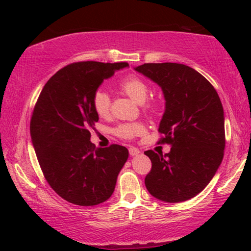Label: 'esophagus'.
<instances>
[{"label": "esophagus", "mask_w": 251, "mask_h": 251, "mask_svg": "<svg viewBox=\"0 0 251 251\" xmlns=\"http://www.w3.org/2000/svg\"><path fill=\"white\" fill-rule=\"evenodd\" d=\"M129 154L131 156L138 155V154H140V151L138 149H136V147H130V149H129Z\"/></svg>", "instance_id": "34e87169"}]
</instances>
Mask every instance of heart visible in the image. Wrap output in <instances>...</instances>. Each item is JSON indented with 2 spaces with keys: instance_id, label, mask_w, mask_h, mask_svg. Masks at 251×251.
Listing matches in <instances>:
<instances>
[{
  "instance_id": "1",
  "label": "heart",
  "mask_w": 251,
  "mask_h": 251,
  "mask_svg": "<svg viewBox=\"0 0 251 251\" xmlns=\"http://www.w3.org/2000/svg\"><path fill=\"white\" fill-rule=\"evenodd\" d=\"M121 88L122 90L129 96L130 98L133 99L138 104H144L145 100L149 97V85L146 84V82H144L142 78L131 76L126 77L121 82ZM92 104H94V108L96 113L99 116H105L108 114L109 108H111V98L107 91H105L104 89H98L96 90L92 97ZM146 108L152 111L154 108L153 102H149L146 105ZM145 130L143 123L140 122H133V123H122V125L118 126L114 130V132L119 137L125 139H131L135 137L142 135Z\"/></svg>"
}]
</instances>
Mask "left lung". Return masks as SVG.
Returning <instances> with one entry per match:
<instances>
[{
	"mask_svg": "<svg viewBox=\"0 0 251 251\" xmlns=\"http://www.w3.org/2000/svg\"><path fill=\"white\" fill-rule=\"evenodd\" d=\"M135 71L162 89L166 108L159 126V143L169 153L145 154L152 169L145 178L147 191L161 201L190 200L209 184L221 166L225 149L224 109L207 78L183 64H144Z\"/></svg>",
	"mask_w": 251,
	"mask_h": 251,
	"instance_id": "obj_1",
	"label": "left lung"
}]
</instances>
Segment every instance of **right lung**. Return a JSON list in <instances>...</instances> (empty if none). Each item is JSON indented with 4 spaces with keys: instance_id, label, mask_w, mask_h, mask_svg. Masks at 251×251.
I'll list each match as a JSON object with an SVG mask.
<instances>
[{
    "instance_id": "add662e5",
    "label": "right lung",
    "mask_w": 251,
    "mask_h": 251,
    "mask_svg": "<svg viewBox=\"0 0 251 251\" xmlns=\"http://www.w3.org/2000/svg\"><path fill=\"white\" fill-rule=\"evenodd\" d=\"M126 63L81 61L67 65L47 82L30 119V137L46 179L71 203L105 202L129 156L125 146L96 149L90 130L98 122L92 97L104 80Z\"/></svg>"
}]
</instances>
